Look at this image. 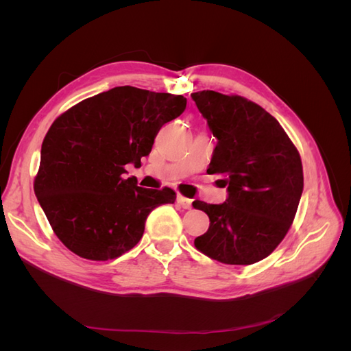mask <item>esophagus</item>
<instances>
[{"label": "esophagus", "instance_id": "esophagus-1", "mask_svg": "<svg viewBox=\"0 0 351 351\" xmlns=\"http://www.w3.org/2000/svg\"><path fill=\"white\" fill-rule=\"evenodd\" d=\"M177 204H178L180 206H182V208H184V209H190V208H192V200H190L189 197L182 196V195L177 196Z\"/></svg>", "mask_w": 351, "mask_h": 351}]
</instances>
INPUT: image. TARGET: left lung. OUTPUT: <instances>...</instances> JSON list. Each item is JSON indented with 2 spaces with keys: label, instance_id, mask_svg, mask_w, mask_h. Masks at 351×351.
<instances>
[{
  "label": "left lung",
  "instance_id": "1",
  "mask_svg": "<svg viewBox=\"0 0 351 351\" xmlns=\"http://www.w3.org/2000/svg\"><path fill=\"white\" fill-rule=\"evenodd\" d=\"M192 98L217 137L206 173L224 176L228 192L219 205L193 202L210 221L195 246L222 263H256L293 224L303 192L300 155L277 119L258 104L214 90Z\"/></svg>",
  "mask_w": 351,
  "mask_h": 351
}]
</instances>
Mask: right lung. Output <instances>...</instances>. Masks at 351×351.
Here are the masks:
<instances>
[{"label":"right lung","mask_w":351,"mask_h":351,"mask_svg":"<svg viewBox=\"0 0 351 351\" xmlns=\"http://www.w3.org/2000/svg\"><path fill=\"white\" fill-rule=\"evenodd\" d=\"M182 95L119 86L74 105L42 142L35 195L56 236L77 256L108 261L133 249L147 215L176 192L124 178L141 167L161 127L186 110Z\"/></svg>","instance_id":"1"}]
</instances>
